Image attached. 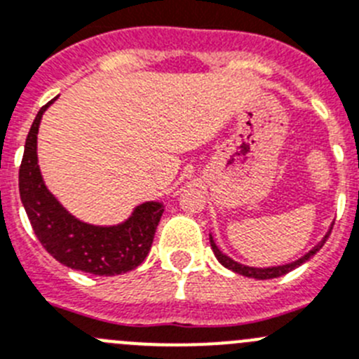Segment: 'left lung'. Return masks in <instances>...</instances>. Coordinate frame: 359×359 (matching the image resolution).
<instances>
[{
	"label": "left lung",
	"instance_id": "8db88e82",
	"mask_svg": "<svg viewBox=\"0 0 359 359\" xmlns=\"http://www.w3.org/2000/svg\"><path fill=\"white\" fill-rule=\"evenodd\" d=\"M331 229H333V225L330 226V230H327L326 236L323 237V241H320L319 244H316V246L311 248V250L308 251V253H304V255L301 257V259L294 260V262H289V264H283V266H273V267H250V266H244V264L236 262V260L230 259L229 255H225V253H223V251H221L219 248L216 246V243H214L212 236H209V239H210V248H212L214 255H216V259L219 260L221 266H225L226 269L233 271V273H237V274H243V276H248V278H255V280H271V278L283 276V274L290 273V271H294V269H296V267L303 266V264L306 262V260H310L311 257L316 255L317 251H319L320 248H323V244L326 243V239H327V237H330V233H331Z\"/></svg>",
	"mask_w": 359,
	"mask_h": 359
}]
</instances>
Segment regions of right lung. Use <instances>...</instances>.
Here are the masks:
<instances>
[{"instance_id": "add662e5", "label": "right lung", "mask_w": 359, "mask_h": 359, "mask_svg": "<svg viewBox=\"0 0 359 359\" xmlns=\"http://www.w3.org/2000/svg\"><path fill=\"white\" fill-rule=\"evenodd\" d=\"M55 100L36 113L19 168V193L33 232L49 255L70 269L97 276H115L136 269L149 255L164 212L163 203H142L123 223L111 226L90 225L74 217L43 184L36 157L40 120Z\"/></svg>"}]
</instances>
